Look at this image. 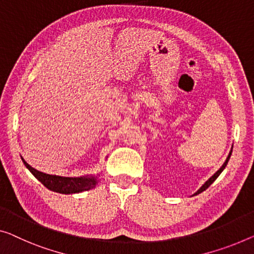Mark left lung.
<instances>
[{"instance_id": "8db88e82", "label": "left lung", "mask_w": 254, "mask_h": 254, "mask_svg": "<svg viewBox=\"0 0 254 254\" xmlns=\"http://www.w3.org/2000/svg\"><path fill=\"white\" fill-rule=\"evenodd\" d=\"M232 149H233V148H232ZM230 155H232V151H230V153H229V155H228V157H227V160H226V162H225V163H224V164H222V166H221V168H220V169H219V170H218V171H217V172H215V173H214V175H213V176H212V177L210 178V179H209V180H207V181H206V183H205V184H204V185H203V186H202V187H200V188L198 189V190L195 192V194H194V195H197V194H199V192H202V191H204V190H205V189H207V188H209V187L211 186V184H212V183H213V181H214L215 179H217V178H218L219 176H220V173H221L222 171H224V169L226 168V165H227V163H228V161H229V158H230Z\"/></svg>"}]
</instances>
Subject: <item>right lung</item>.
I'll return each instance as SVG.
<instances>
[{
  "label": "right lung",
  "mask_w": 254,
  "mask_h": 254,
  "mask_svg": "<svg viewBox=\"0 0 254 254\" xmlns=\"http://www.w3.org/2000/svg\"><path fill=\"white\" fill-rule=\"evenodd\" d=\"M21 160L24 162L26 168L33 173V176L52 191L60 192V194H75V192H81L92 189L97 185V178L94 177L68 178L47 175V173L40 172L32 168L28 163H26L24 158H21Z\"/></svg>",
  "instance_id": "right-lung-1"
}]
</instances>
